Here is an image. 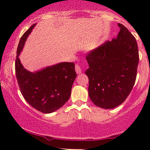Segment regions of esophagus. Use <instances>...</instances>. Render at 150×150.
<instances>
[{
  "label": "esophagus",
  "instance_id": "esophagus-1",
  "mask_svg": "<svg viewBox=\"0 0 150 150\" xmlns=\"http://www.w3.org/2000/svg\"><path fill=\"white\" fill-rule=\"evenodd\" d=\"M75 71H76V73L77 74H80L81 73H82V69H81L80 66L78 64L75 65Z\"/></svg>",
  "mask_w": 150,
  "mask_h": 150
}]
</instances>
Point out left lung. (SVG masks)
I'll list each match as a JSON object with an SVG mask.
<instances>
[{
    "instance_id": "left-lung-1",
    "label": "left lung",
    "mask_w": 150,
    "mask_h": 150,
    "mask_svg": "<svg viewBox=\"0 0 150 150\" xmlns=\"http://www.w3.org/2000/svg\"><path fill=\"white\" fill-rule=\"evenodd\" d=\"M116 38L108 41L86 56L89 68V96L100 108H113L124 101L135 85L139 52L135 38L118 23Z\"/></svg>"
}]
</instances>
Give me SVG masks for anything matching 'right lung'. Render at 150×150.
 <instances>
[{
    "label": "right lung",
    "instance_id": "right-lung-1",
    "mask_svg": "<svg viewBox=\"0 0 150 150\" xmlns=\"http://www.w3.org/2000/svg\"><path fill=\"white\" fill-rule=\"evenodd\" d=\"M35 24L22 36L15 60V74L20 92L32 107L44 113H52L68 101L76 78L75 63H58L40 71L31 73L24 68L19 59L27 37Z\"/></svg>",
    "mask_w": 150,
    "mask_h": 150
}]
</instances>
